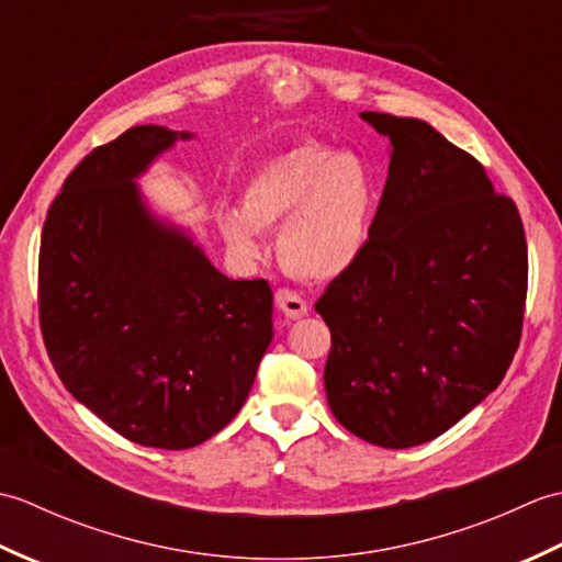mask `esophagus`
Masks as SVG:
<instances>
[{"label": "esophagus", "instance_id": "esophagus-1", "mask_svg": "<svg viewBox=\"0 0 562 562\" xmlns=\"http://www.w3.org/2000/svg\"><path fill=\"white\" fill-rule=\"evenodd\" d=\"M274 300H278V306L282 308V314L288 318H302L308 314V304L302 294H296L294 290L282 288L274 294Z\"/></svg>", "mask_w": 562, "mask_h": 562}]
</instances>
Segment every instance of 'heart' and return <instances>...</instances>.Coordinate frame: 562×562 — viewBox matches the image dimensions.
<instances>
[{
    "label": "heart",
    "mask_w": 562,
    "mask_h": 562,
    "mask_svg": "<svg viewBox=\"0 0 562 562\" xmlns=\"http://www.w3.org/2000/svg\"><path fill=\"white\" fill-rule=\"evenodd\" d=\"M376 202V178L360 154L306 139L260 164L241 210H222L220 226L232 246L256 254L258 229L288 218L280 234L284 266L304 280H333L364 256Z\"/></svg>",
    "instance_id": "b5f03b06"
}]
</instances>
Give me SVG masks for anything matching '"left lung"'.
I'll use <instances>...</instances> for the list:
<instances>
[{
  "instance_id": "8db88e82",
  "label": "left lung",
  "mask_w": 562,
  "mask_h": 562,
  "mask_svg": "<svg viewBox=\"0 0 562 562\" xmlns=\"http://www.w3.org/2000/svg\"><path fill=\"white\" fill-rule=\"evenodd\" d=\"M362 117L391 142L389 178L364 256L316 302L333 342L324 384L345 429L408 449L503 381L521 338L527 236L483 164L432 125Z\"/></svg>"
}]
</instances>
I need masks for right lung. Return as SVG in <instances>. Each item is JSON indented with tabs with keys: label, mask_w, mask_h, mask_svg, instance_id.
<instances>
[{
	"label": "right lung",
	"mask_w": 562,
	"mask_h": 562,
	"mask_svg": "<svg viewBox=\"0 0 562 562\" xmlns=\"http://www.w3.org/2000/svg\"><path fill=\"white\" fill-rule=\"evenodd\" d=\"M190 137L139 125L97 147L41 236V330L57 376L117 435L157 449H190L229 425L272 340L270 284L226 278L135 183Z\"/></svg>",
	"instance_id": "right-lung-1"
}]
</instances>
